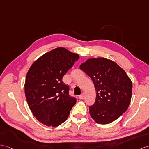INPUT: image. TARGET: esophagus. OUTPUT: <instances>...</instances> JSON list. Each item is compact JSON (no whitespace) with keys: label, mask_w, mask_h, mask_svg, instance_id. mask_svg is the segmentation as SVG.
Returning <instances> with one entry per match:
<instances>
[{"label":"esophagus","mask_w":149,"mask_h":149,"mask_svg":"<svg viewBox=\"0 0 149 149\" xmlns=\"http://www.w3.org/2000/svg\"><path fill=\"white\" fill-rule=\"evenodd\" d=\"M83 97H84V93H81V95H79V99H83Z\"/></svg>","instance_id":"34e87169"}]
</instances>
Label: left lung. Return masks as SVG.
I'll use <instances>...</instances> for the list:
<instances>
[{
	"label": "left lung",
	"instance_id": "obj_1",
	"mask_svg": "<svg viewBox=\"0 0 149 149\" xmlns=\"http://www.w3.org/2000/svg\"><path fill=\"white\" fill-rule=\"evenodd\" d=\"M91 78L96 90L95 102L89 107L91 117L99 124H109L126 112L132 95V83L126 72L110 59L86 60L79 66Z\"/></svg>",
	"mask_w": 149,
	"mask_h": 149
}]
</instances>
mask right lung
I'll use <instances>...</instances> for the list:
<instances>
[{
    "instance_id": "obj_1",
    "label": "right lung",
    "mask_w": 149,
    "mask_h": 149,
    "mask_svg": "<svg viewBox=\"0 0 149 149\" xmlns=\"http://www.w3.org/2000/svg\"><path fill=\"white\" fill-rule=\"evenodd\" d=\"M79 56L63 47L45 54L33 63L24 84L26 99L32 113L48 126L56 127L67 119L77 102L62 81Z\"/></svg>"
}]
</instances>
